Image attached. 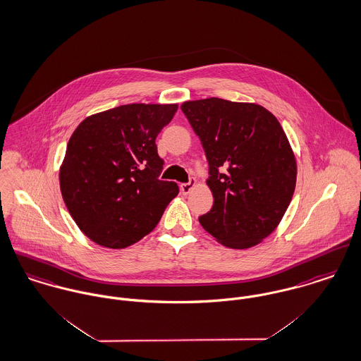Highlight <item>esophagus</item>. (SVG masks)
Masks as SVG:
<instances>
[{"mask_svg":"<svg viewBox=\"0 0 361 361\" xmlns=\"http://www.w3.org/2000/svg\"><path fill=\"white\" fill-rule=\"evenodd\" d=\"M193 186H196V180H195V179H192V180L188 182V183H182V185H180V192H182L183 195H188V193L193 189Z\"/></svg>","mask_w":361,"mask_h":361,"instance_id":"esophagus-1","label":"esophagus"}]
</instances>
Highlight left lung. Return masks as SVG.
<instances>
[{"label":"left lung","mask_w":361,"mask_h":361,"mask_svg":"<svg viewBox=\"0 0 361 361\" xmlns=\"http://www.w3.org/2000/svg\"><path fill=\"white\" fill-rule=\"evenodd\" d=\"M204 147L214 196L201 226L228 248L259 244L283 219L296 161L279 120L261 104L208 98L180 106Z\"/></svg>","instance_id":"obj_1"}]
</instances>
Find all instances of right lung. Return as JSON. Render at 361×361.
Segmentation results:
<instances>
[{"instance_id":"obj_1","label":"right lung","mask_w":361,"mask_h":361,"mask_svg":"<svg viewBox=\"0 0 361 361\" xmlns=\"http://www.w3.org/2000/svg\"><path fill=\"white\" fill-rule=\"evenodd\" d=\"M178 104L132 103L87 117L73 132L59 171L66 207L102 247L126 248L149 234L179 188L160 180L156 137Z\"/></svg>"}]
</instances>
